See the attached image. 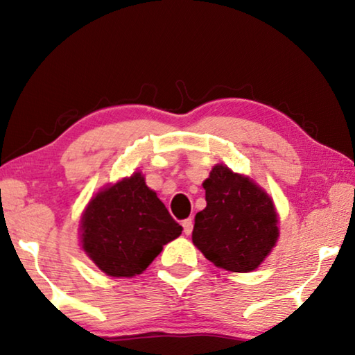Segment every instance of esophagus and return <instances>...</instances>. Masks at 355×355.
I'll return each mask as SVG.
<instances>
[{
	"mask_svg": "<svg viewBox=\"0 0 355 355\" xmlns=\"http://www.w3.org/2000/svg\"><path fill=\"white\" fill-rule=\"evenodd\" d=\"M182 225H183L184 235H191V233H192V227H194V222H192V219H184V220L182 222Z\"/></svg>",
	"mask_w": 355,
	"mask_h": 355,
	"instance_id": "1",
	"label": "esophagus"
}]
</instances>
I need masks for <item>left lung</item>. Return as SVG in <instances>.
<instances>
[{
  "label": "left lung",
  "mask_w": 355,
  "mask_h": 355,
  "mask_svg": "<svg viewBox=\"0 0 355 355\" xmlns=\"http://www.w3.org/2000/svg\"><path fill=\"white\" fill-rule=\"evenodd\" d=\"M207 207L196 214L192 243L218 268L249 272L277 243L274 202L249 177L218 164L203 182Z\"/></svg>",
  "instance_id": "1"
}]
</instances>
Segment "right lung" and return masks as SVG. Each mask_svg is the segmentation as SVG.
I'll list each match as a JSON object with an SVG mask.
<instances>
[{
	"mask_svg": "<svg viewBox=\"0 0 355 355\" xmlns=\"http://www.w3.org/2000/svg\"><path fill=\"white\" fill-rule=\"evenodd\" d=\"M182 230L142 173L135 172L89 202L81 218V245L106 275L133 277Z\"/></svg>",
	"mask_w": 355,
	"mask_h": 355,
	"instance_id": "add662e5",
	"label": "right lung"
}]
</instances>
